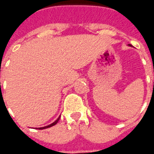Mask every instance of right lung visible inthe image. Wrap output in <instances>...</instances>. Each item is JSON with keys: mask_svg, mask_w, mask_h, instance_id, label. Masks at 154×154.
<instances>
[{"mask_svg": "<svg viewBox=\"0 0 154 154\" xmlns=\"http://www.w3.org/2000/svg\"><path fill=\"white\" fill-rule=\"evenodd\" d=\"M59 118H60V116H59V117H58V119H57V120H56L55 121H54V122H53V123H52V124H51V125H49L44 126V127H41V128H38V129H44V128H50V127H52V126L55 125L56 124H57V123H58V120H59Z\"/></svg>", "mask_w": 154, "mask_h": 154, "instance_id": "1", "label": "right lung"}]
</instances>
